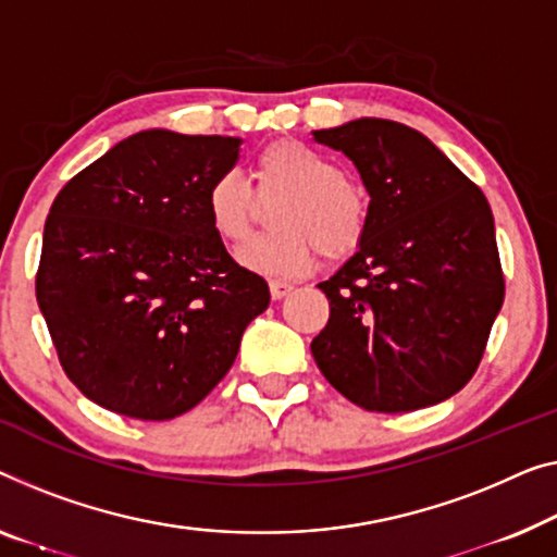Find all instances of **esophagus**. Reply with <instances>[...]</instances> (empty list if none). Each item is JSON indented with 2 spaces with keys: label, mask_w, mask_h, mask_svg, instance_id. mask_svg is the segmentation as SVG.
<instances>
[{
  "label": "esophagus",
  "mask_w": 557,
  "mask_h": 557,
  "mask_svg": "<svg viewBox=\"0 0 557 557\" xmlns=\"http://www.w3.org/2000/svg\"><path fill=\"white\" fill-rule=\"evenodd\" d=\"M289 293H293V285H289V282H280V280H272L270 282L272 300H282V297H287Z\"/></svg>",
  "instance_id": "34e87169"
}]
</instances>
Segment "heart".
<instances>
[{"instance_id": "heart-1", "label": "heart", "mask_w": 557, "mask_h": 557, "mask_svg": "<svg viewBox=\"0 0 557 557\" xmlns=\"http://www.w3.org/2000/svg\"><path fill=\"white\" fill-rule=\"evenodd\" d=\"M257 197L280 199L270 225L275 235L255 237L235 260L264 277H297L310 268L314 250L337 260L350 255L368 230V197L343 177L330 157L295 139H282L255 157ZM207 220L222 243L250 235L255 195L243 174L227 170L207 187Z\"/></svg>"}]
</instances>
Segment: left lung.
Segmentation results:
<instances>
[{
	"mask_svg": "<svg viewBox=\"0 0 557 557\" xmlns=\"http://www.w3.org/2000/svg\"><path fill=\"white\" fill-rule=\"evenodd\" d=\"M370 195L368 230L320 289L325 330L310 350L327 383L372 412H410L475 375L505 282L485 195L408 124L362 117L314 129Z\"/></svg>",
	"mask_w": 557,
	"mask_h": 557,
	"instance_id": "obj_1",
	"label": "left lung"
}]
</instances>
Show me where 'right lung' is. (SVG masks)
Listing matches in <instances>:
<instances>
[{
  "label": "right lung",
  "instance_id": "add662e5",
  "mask_svg": "<svg viewBox=\"0 0 557 557\" xmlns=\"http://www.w3.org/2000/svg\"><path fill=\"white\" fill-rule=\"evenodd\" d=\"M239 145L137 132L52 202L37 302L66 377L102 408L137 420L193 410L268 310V282L232 260L205 210Z\"/></svg>",
  "mask_w": 557,
  "mask_h": 557
}]
</instances>
